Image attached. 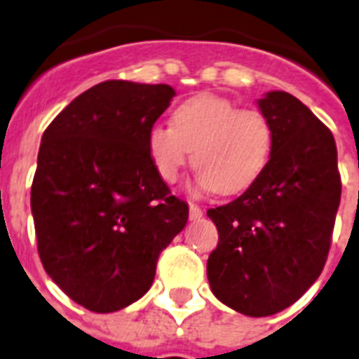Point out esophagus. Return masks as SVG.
Masks as SVG:
<instances>
[{"label": "esophagus", "instance_id": "esophagus-1", "mask_svg": "<svg viewBox=\"0 0 359 359\" xmlns=\"http://www.w3.org/2000/svg\"><path fill=\"white\" fill-rule=\"evenodd\" d=\"M202 215H203V211L198 208V205H194V203H191V205H189V217H191V220L202 219Z\"/></svg>", "mask_w": 359, "mask_h": 359}]
</instances>
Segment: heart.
Wrapping results in <instances>:
<instances>
[{
    "instance_id": "b5f03b06",
    "label": "heart",
    "mask_w": 359,
    "mask_h": 359,
    "mask_svg": "<svg viewBox=\"0 0 359 359\" xmlns=\"http://www.w3.org/2000/svg\"><path fill=\"white\" fill-rule=\"evenodd\" d=\"M148 156L163 182L174 183L193 151L198 187L235 194L261 176L272 150V128L256 109H237L217 94H198L172 113V128L148 131Z\"/></svg>"
}]
</instances>
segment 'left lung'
Instances as JSON below:
<instances>
[{
    "instance_id": "obj_1",
    "label": "left lung",
    "mask_w": 359,
    "mask_h": 359,
    "mask_svg": "<svg viewBox=\"0 0 359 359\" xmlns=\"http://www.w3.org/2000/svg\"><path fill=\"white\" fill-rule=\"evenodd\" d=\"M272 128L261 176L233 202L209 209L219 245L208 280L220 302L248 317L289 308L320 276L341 200L332 131L293 94L257 100Z\"/></svg>"
}]
</instances>
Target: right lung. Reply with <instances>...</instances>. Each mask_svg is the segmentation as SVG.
Segmentation results:
<instances>
[{"label":"right lung","instance_id":"add662e5","mask_svg":"<svg viewBox=\"0 0 359 359\" xmlns=\"http://www.w3.org/2000/svg\"><path fill=\"white\" fill-rule=\"evenodd\" d=\"M170 85L103 81L57 114L42 135L31 187L39 256L68 297L118 311L151 287L157 257L189 219L148 156V131L170 105Z\"/></svg>","mask_w":359,"mask_h":359}]
</instances>
